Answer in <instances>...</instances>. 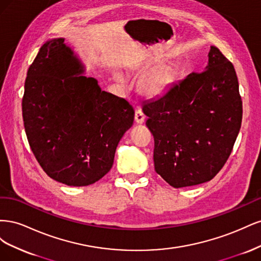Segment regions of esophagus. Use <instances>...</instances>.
<instances>
[{
  "instance_id": "1",
  "label": "esophagus",
  "mask_w": 261,
  "mask_h": 261,
  "mask_svg": "<svg viewBox=\"0 0 261 261\" xmlns=\"http://www.w3.org/2000/svg\"><path fill=\"white\" fill-rule=\"evenodd\" d=\"M145 114L143 113V111H141V109L137 108L136 111H135V122L137 124H143L145 122Z\"/></svg>"
}]
</instances>
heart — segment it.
Segmentation results:
<instances>
[{
	"mask_svg": "<svg viewBox=\"0 0 261 261\" xmlns=\"http://www.w3.org/2000/svg\"><path fill=\"white\" fill-rule=\"evenodd\" d=\"M115 80L118 83H124L125 78L121 73L114 74ZM169 81L168 73L164 70H154V72L149 73L140 83V88L148 96H156L159 94L164 87L167 86Z\"/></svg>",
	"mask_w": 261,
	"mask_h": 261,
	"instance_id": "b5f03b06",
	"label": "heart"
}]
</instances>
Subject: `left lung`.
<instances>
[{"label": "left lung", "instance_id": "8db88e82", "mask_svg": "<svg viewBox=\"0 0 261 261\" xmlns=\"http://www.w3.org/2000/svg\"><path fill=\"white\" fill-rule=\"evenodd\" d=\"M208 58L202 72L143 103L154 138V170L175 188L215 177L240 133L243 105L234 66L216 46Z\"/></svg>", "mask_w": 261, "mask_h": 261}]
</instances>
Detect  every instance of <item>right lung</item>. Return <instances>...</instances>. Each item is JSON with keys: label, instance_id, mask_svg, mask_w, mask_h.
Returning a JSON list of instances; mask_svg holds the SVG:
<instances>
[{"label": "right lung", "instance_id": "obj_1", "mask_svg": "<svg viewBox=\"0 0 261 261\" xmlns=\"http://www.w3.org/2000/svg\"><path fill=\"white\" fill-rule=\"evenodd\" d=\"M84 73L64 39L46 41L29 66L21 102L31 151L46 174L68 186L93 184L111 170L135 115Z\"/></svg>", "mask_w": 261, "mask_h": 261}]
</instances>
